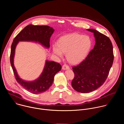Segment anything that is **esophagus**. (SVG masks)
<instances>
[{"mask_svg":"<svg viewBox=\"0 0 124 124\" xmlns=\"http://www.w3.org/2000/svg\"><path fill=\"white\" fill-rule=\"evenodd\" d=\"M70 69L68 65H66V64H64V65L62 66V69H63V70H68V69Z\"/></svg>","mask_w":124,"mask_h":124,"instance_id":"esophagus-1","label":"esophagus"}]
</instances>
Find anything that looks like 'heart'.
Here are the masks:
<instances>
[{"instance_id":"obj_1","label":"heart","mask_w":124,"mask_h":124,"mask_svg":"<svg viewBox=\"0 0 124 124\" xmlns=\"http://www.w3.org/2000/svg\"><path fill=\"white\" fill-rule=\"evenodd\" d=\"M92 46L91 38L87 35L72 33L62 36L58 43L53 45L54 54L62 57L66 54L68 61L76 64L83 61L89 52Z\"/></svg>"}]
</instances>
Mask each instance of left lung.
<instances>
[{
    "instance_id": "left-lung-1",
    "label": "left lung",
    "mask_w": 124,
    "mask_h": 124,
    "mask_svg": "<svg viewBox=\"0 0 124 124\" xmlns=\"http://www.w3.org/2000/svg\"><path fill=\"white\" fill-rule=\"evenodd\" d=\"M87 30L94 33L95 46L82 62L73 67L75 78L72 86L76 91L82 93L93 91L104 83L114 60L113 46L109 38L95 29Z\"/></svg>"
}]
</instances>
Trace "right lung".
I'll use <instances>...</instances> for the list:
<instances>
[{"instance_id":"add662e5","label":"right lung","mask_w":124,"mask_h":124,"mask_svg":"<svg viewBox=\"0 0 124 124\" xmlns=\"http://www.w3.org/2000/svg\"><path fill=\"white\" fill-rule=\"evenodd\" d=\"M54 31V29L49 26L29 24L16 35L11 45L10 63L16 79L24 88L32 93L41 94L47 90L52 84L55 74L61 70V66L54 61L46 60L43 72L38 78L33 81L23 80L17 74L14 64L16 46L19 42L25 41L38 43L48 48L50 38Z\"/></svg>"}]
</instances>
